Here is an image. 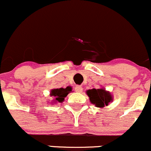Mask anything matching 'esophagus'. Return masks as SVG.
<instances>
[{
	"mask_svg": "<svg viewBox=\"0 0 151 151\" xmlns=\"http://www.w3.org/2000/svg\"><path fill=\"white\" fill-rule=\"evenodd\" d=\"M82 87L80 86V85H77V86L74 88V90H75V91L77 92V93H81V92L82 91Z\"/></svg>",
	"mask_w": 151,
	"mask_h": 151,
	"instance_id": "1",
	"label": "esophagus"
}]
</instances>
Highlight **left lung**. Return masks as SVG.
<instances>
[{
    "mask_svg": "<svg viewBox=\"0 0 151 151\" xmlns=\"http://www.w3.org/2000/svg\"><path fill=\"white\" fill-rule=\"evenodd\" d=\"M86 93L90 98V102L98 108H103L105 106H108L113 99L111 93L109 91H106L104 88H93L87 90Z\"/></svg>",
    "mask_w": 151,
    "mask_h": 151,
    "instance_id": "1",
    "label": "left lung"
}]
</instances>
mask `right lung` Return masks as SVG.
<instances>
[{
	"mask_svg": "<svg viewBox=\"0 0 151 151\" xmlns=\"http://www.w3.org/2000/svg\"><path fill=\"white\" fill-rule=\"evenodd\" d=\"M70 92H71V87H67L66 88L53 89L50 91V96L55 97V100L53 102L62 103L64 101V98L67 96Z\"/></svg>",
	"mask_w": 151,
	"mask_h": 151,
	"instance_id": "add662e5",
	"label": "right lung"
}]
</instances>
